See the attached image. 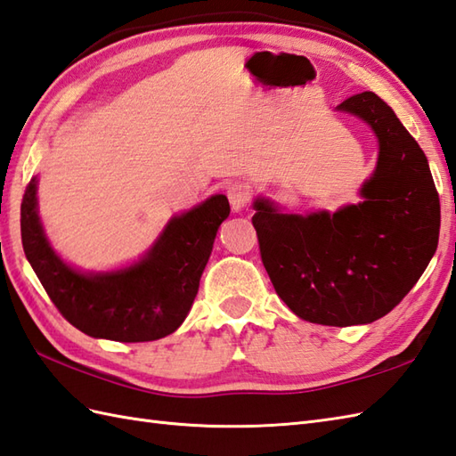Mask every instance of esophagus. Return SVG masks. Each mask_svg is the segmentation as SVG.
Listing matches in <instances>:
<instances>
[{"mask_svg":"<svg viewBox=\"0 0 456 456\" xmlns=\"http://www.w3.org/2000/svg\"><path fill=\"white\" fill-rule=\"evenodd\" d=\"M249 199H251V191L246 183H232L228 187V201L234 213H241V210L248 207Z\"/></svg>","mask_w":456,"mask_h":456,"instance_id":"34e87169","label":"esophagus"}]
</instances>
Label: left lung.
<instances>
[{"label":"left lung","instance_id":"left-lung-1","mask_svg":"<svg viewBox=\"0 0 456 456\" xmlns=\"http://www.w3.org/2000/svg\"><path fill=\"white\" fill-rule=\"evenodd\" d=\"M368 124L379 154L358 205L337 213H282L255 197L251 218L276 294L304 321L373 323L412 290L439 241L441 207L429 164L391 106L354 94L337 106Z\"/></svg>","mask_w":456,"mask_h":456}]
</instances>
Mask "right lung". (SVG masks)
Masks as SVG:
<instances>
[{"label":"right lung","instance_id":"obj_1","mask_svg":"<svg viewBox=\"0 0 456 456\" xmlns=\"http://www.w3.org/2000/svg\"><path fill=\"white\" fill-rule=\"evenodd\" d=\"M38 177L20 203V238L27 259L53 305L73 327L94 338L149 342L180 327L199 290L222 222L226 195H213L174 215L139 261L114 271H79L65 263L38 216Z\"/></svg>","mask_w":456,"mask_h":456}]
</instances>
